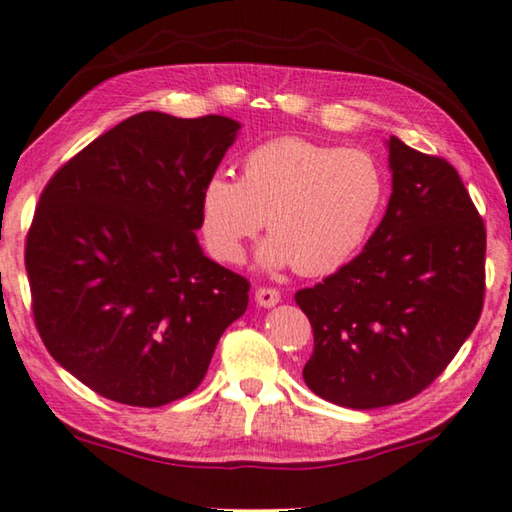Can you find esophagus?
<instances>
[{
  "label": "esophagus",
  "mask_w": 512,
  "mask_h": 512,
  "mask_svg": "<svg viewBox=\"0 0 512 512\" xmlns=\"http://www.w3.org/2000/svg\"><path fill=\"white\" fill-rule=\"evenodd\" d=\"M255 300L259 307H275L280 302V291L273 287H259L255 291Z\"/></svg>",
  "instance_id": "34e87169"
}]
</instances>
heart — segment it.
<instances>
[{"instance_id": "obj_1", "label": "heart", "mask_w": 512, "mask_h": 512, "mask_svg": "<svg viewBox=\"0 0 512 512\" xmlns=\"http://www.w3.org/2000/svg\"><path fill=\"white\" fill-rule=\"evenodd\" d=\"M386 198V180L370 153L284 135L250 149L239 180L214 173L201 189L207 250L239 264L246 241L264 225V266L332 273L357 255Z\"/></svg>"}]
</instances>
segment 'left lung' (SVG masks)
I'll return each instance as SVG.
<instances>
[{"label":"left lung","mask_w":512,"mask_h":512,"mask_svg":"<svg viewBox=\"0 0 512 512\" xmlns=\"http://www.w3.org/2000/svg\"><path fill=\"white\" fill-rule=\"evenodd\" d=\"M393 194L366 248L296 293L314 329L318 397L379 409L422 393L479 323L485 225L445 158L388 140Z\"/></svg>","instance_id":"1"}]
</instances>
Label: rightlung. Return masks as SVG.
Segmentation results:
<instances>
[{
    "label": "right lung",
    "instance_id": "right-lung-1",
    "mask_svg": "<svg viewBox=\"0 0 512 512\" xmlns=\"http://www.w3.org/2000/svg\"><path fill=\"white\" fill-rule=\"evenodd\" d=\"M230 117L140 112L60 167L24 264L38 334L101 397L162 406L201 384L250 282L203 255L201 189L235 142Z\"/></svg>",
    "mask_w": 512,
    "mask_h": 512
}]
</instances>
